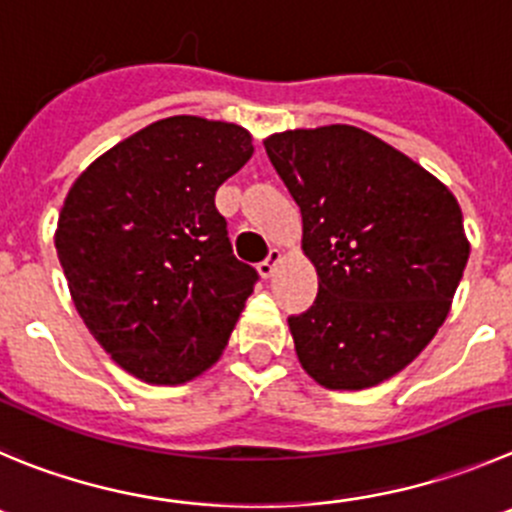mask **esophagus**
Returning <instances> with one entry per match:
<instances>
[{"label": "esophagus", "mask_w": 512, "mask_h": 512, "mask_svg": "<svg viewBox=\"0 0 512 512\" xmlns=\"http://www.w3.org/2000/svg\"><path fill=\"white\" fill-rule=\"evenodd\" d=\"M280 260H283V255H280V250H270V255L265 257V260L260 262V265H257V272H260L262 278H272V275H275V270H278V265H280Z\"/></svg>", "instance_id": "34e87169"}]
</instances>
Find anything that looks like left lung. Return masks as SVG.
I'll list each match as a JSON object with an SVG mask.
<instances>
[{
	"label": "left lung",
	"instance_id": "8db88e82",
	"mask_svg": "<svg viewBox=\"0 0 512 512\" xmlns=\"http://www.w3.org/2000/svg\"><path fill=\"white\" fill-rule=\"evenodd\" d=\"M303 214L318 295L290 315L295 353L326 389H369L427 348L470 257L462 209L437 176L356 126L265 138Z\"/></svg>",
	"mask_w": 512,
	"mask_h": 512
}]
</instances>
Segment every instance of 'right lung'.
<instances>
[{
    "label": "right lung",
    "mask_w": 512,
    "mask_h": 512,
    "mask_svg": "<svg viewBox=\"0 0 512 512\" xmlns=\"http://www.w3.org/2000/svg\"><path fill=\"white\" fill-rule=\"evenodd\" d=\"M252 151L237 123L171 116L108 148L70 186L55 247L73 303L146 384H186L217 364L255 288L214 207Z\"/></svg>",
    "instance_id": "right-lung-1"
}]
</instances>
